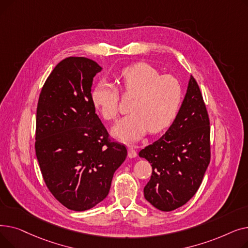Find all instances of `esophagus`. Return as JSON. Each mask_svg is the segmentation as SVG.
Instances as JSON below:
<instances>
[{
  "instance_id": "34e87169",
  "label": "esophagus",
  "mask_w": 248,
  "mask_h": 248,
  "mask_svg": "<svg viewBox=\"0 0 248 248\" xmlns=\"http://www.w3.org/2000/svg\"><path fill=\"white\" fill-rule=\"evenodd\" d=\"M127 151H128V157L129 158H136L137 157V151H136V147L133 146V145H129L128 148H127Z\"/></svg>"
}]
</instances>
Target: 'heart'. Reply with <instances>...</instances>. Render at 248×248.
I'll return each mask as SVG.
<instances>
[{
	"label": "heart",
	"instance_id": "b5f03b06",
	"mask_svg": "<svg viewBox=\"0 0 248 248\" xmlns=\"http://www.w3.org/2000/svg\"><path fill=\"white\" fill-rule=\"evenodd\" d=\"M122 89L135 96L129 110L112 128V134L124 141H135L148 131L159 133L170 125L181 106L183 88L177 77L163 74L149 63L139 62L121 72ZM91 102L106 121H115L119 114L120 93L107 80L91 91Z\"/></svg>",
	"mask_w": 248,
	"mask_h": 248
}]
</instances>
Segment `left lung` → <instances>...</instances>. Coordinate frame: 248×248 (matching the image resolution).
I'll list each match as a JSON object with an SVG mask.
<instances>
[{"label": "left lung", "mask_w": 248, "mask_h": 248, "mask_svg": "<svg viewBox=\"0 0 248 248\" xmlns=\"http://www.w3.org/2000/svg\"><path fill=\"white\" fill-rule=\"evenodd\" d=\"M139 155L152 164L151 180L144 194L157 209L175 210L197 192L210 163V121L193 76L172 125Z\"/></svg>", "instance_id": "left-lung-1"}]
</instances>
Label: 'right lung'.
<instances>
[{
  "label": "right lung",
  "mask_w": 248,
  "mask_h": 248,
  "mask_svg": "<svg viewBox=\"0 0 248 248\" xmlns=\"http://www.w3.org/2000/svg\"><path fill=\"white\" fill-rule=\"evenodd\" d=\"M99 65L85 57L60 61L39 95L35 151L45 184L66 208L84 211L108 196L126 148L109 139L91 102Z\"/></svg>",
  "instance_id": "add662e5"
}]
</instances>
